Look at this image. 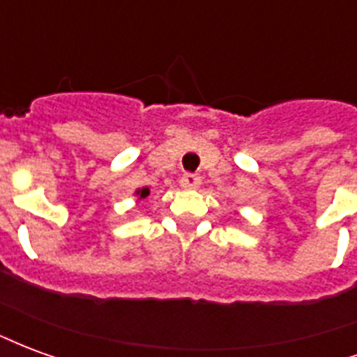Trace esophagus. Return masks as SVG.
Here are the masks:
<instances>
[{
	"mask_svg": "<svg viewBox=\"0 0 357 357\" xmlns=\"http://www.w3.org/2000/svg\"><path fill=\"white\" fill-rule=\"evenodd\" d=\"M179 183L185 189H197V187L201 185V176H197V174H183L181 179H179Z\"/></svg>",
	"mask_w": 357,
	"mask_h": 357,
	"instance_id": "esophagus-1",
	"label": "esophagus"
}]
</instances>
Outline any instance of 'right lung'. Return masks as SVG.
Instances as JSON below:
<instances>
[{
  "mask_svg": "<svg viewBox=\"0 0 357 357\" xmlns=\"http://www.w3.org/2000/svg\"><path fill=\"white\" fill-rule=\"evenodd\" d=\"M137 195H139V199H145V197L149 195V187H143V189H139V191H137Z\"/></svg>",
  "mask_w": 357,
  "mask_h": 357,
  "instance_id": "1",
  "label": "right lung"
}]
</instances>
